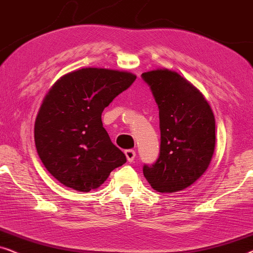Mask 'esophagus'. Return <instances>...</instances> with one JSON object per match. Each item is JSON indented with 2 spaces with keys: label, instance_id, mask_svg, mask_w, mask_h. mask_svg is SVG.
<instances>
[{
  "label": "esophagus",
  "instance_id": "esophagus-1",
  "mask_svg": "<svg viewBox=\"0 0 253 253\" xmlns=\"http://www.w3.org/2000/svg\"><path fill=\"white\" fill-rule=\"evenodd\" d=\"M125 155H126V157H127V160H128V162H134V158H135V156H136L135 151H134L133 149L125 150Z\"/></svg>",
  "mask_w": 253,
  "mask_h": 253
}]
</instances>
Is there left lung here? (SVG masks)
<instances>
[{"instance_id": "1", "label": "left lung", "mask_w": 253, "mask_h": 253, "mask_svg": "<svg viewBox=\"0 0 253 253\" xmlns=\"http://www.w3.org/2000/svg\"><path fill=\"white\" fill-rule=\"evenodd\" d=\"M160 111V155L143 174L154 190L173 193L199 179L210 166L215 147V119L203 95L177 73H143Z\"/></svg>"}]
</instances>
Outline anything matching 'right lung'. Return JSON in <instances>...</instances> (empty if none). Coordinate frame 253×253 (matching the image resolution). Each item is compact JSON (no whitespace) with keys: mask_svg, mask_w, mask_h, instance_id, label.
<instances>
[{"mask_svg":"<svg viewBox=\"0 0 253 253\" xmlns=\"http://www.w3.org/2000/svg\"><path fill=\"white\" fill-rule=\"evenodd\" d=\"M136 80L130 73L83 68L54 84L35 124V142L47 171L76 191L99 187L126 163L103 127L102 113Z\"/></svg>","mask_w":253,"mask_h":253,"instance_id":"right-lung-1","label":"right lung"}]
</instances>
